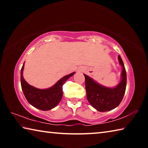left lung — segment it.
<instances>
[{
	"instance_id": "1",
	"label": "left lung",
	"mask_w": 148,
	"mask_h": 148,
	"mask_svg": "<svg viewBox=\"0 0 148 148\" xmlns=\"http://www.w3.org/2000/svg\"><path fill=\"white\" fill-rule=\"evenodd\" d=\"M118 60L123 68L121 79L114 88L101 86L91 77L84 74L87 99L90 104L99 112H107L116 108L121 103L124 97L127 86V74L120 56H118Z\"/></svg>"
}]
</instances>
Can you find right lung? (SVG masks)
<instances>
[{"label":"right lung","instance_id":"1","mask_svg":"<svg viewBox=\"0 0 148 148\" xmlns=\"http://www.w3.org/2000/svg\"><path fill=\"white\" fill-rule=\"evenodd\" d=\"M24 64L21 70V85L22 91L27 101L32 106L39 110H51L56 107L61 101L62 97V86L70 77L75 72L62 77L53 86L46 89H40L29 85L25 80L23 76Z\"/></svg>","mask_w":148,"mask_h":148}]
</instances>
